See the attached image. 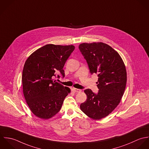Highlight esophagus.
Instances as JSON below:
<instances>
[{
  "label": "esophagus",
  "mask_w": 149,
  "mask_h": 149,
  "mask_svg": "<svg viewBox=\"0 0 149 149\" xmlns=\"http://www.w3.org/2000/svg\"><path fill=\"white\" fill-rule=\"evenodd\" d=\"M74 90L75 91V92H77V93H80L82 91V90L79 89H76V88H74Z\"/></svg>",
  "instance_id": "obj_1"
}]
</instances>
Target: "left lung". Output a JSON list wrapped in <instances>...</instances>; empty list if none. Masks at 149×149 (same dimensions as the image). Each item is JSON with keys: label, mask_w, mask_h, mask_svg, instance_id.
Here are the masks:
<instances>
[{"label": "left lung", "mask_w": 149, "mask_h": 149, "mask_svg": "<svg viewBox=\"0 0 149 149\" xmlns=\"http://www.w3.org/2000/svg\"><path fill=\"white\" fill-rule=\"evenodd\" d=\"M79 49L91 74H96L98 77V92L85 90L87 100L81 104V109L92 119L104 118L118 105L124 94L127 82L125 65L119 54L106 44L82 43Z\"/></svg>", "instance_id": "left-lung-1"}]
</instances>
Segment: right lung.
I'll return each instance as SVG.
<instances>
[{
  "instance_id": "add662e5",
  "label": "right lung",
  "mask_w": 149,
  "mask_h": 149,
  "mask_svg": "<svg viewBox=\"0 0 149 149\" xmlns=\"http://www.w3.org/2000/svg\"><path fill=\"white\" fill-rule=\"evenodd\" d=\"M75 47L47 44L34 52L22 71L23 92L34 115L48 119L59 112L70 89L53 78L64 77L63 67Z\"/></svg>"
}]
</instances>
